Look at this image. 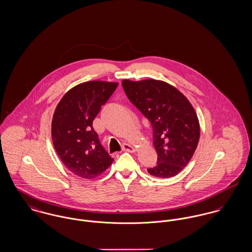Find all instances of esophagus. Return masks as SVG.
Wrapping results in <instances>:
<instances>
[{
    "mask_svg": "<svg viewBox=\"0 0 252 252\" xmlns=\"http://www.w3.org/2000/svg\"><path fill=\"white\" fill-rule=\"evenodd\" d=\"M122 150H123L124 152H128V153H134L136 151L135 148H134L133 146H131L130 144H126V143L123 144Z\"/></svg>",
    "mask_w": 252,
    "mask_h": 252,
    "instance_id": "1",
    "label": "esophagus"
}]
</instances>
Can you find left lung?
Returning a JSON list of instances; mask_svg holds the SVG:
<instances>
[{"instance_id": "obj_1", "label": "left lung", "mask_w": 252, "mask_h": 252, "mask_svg": "<svg viewBox=\"0 0 252 252\" xmlns=\"http://www.w3.org/2000/svg\"><path fill=\"white\" fill-rule=\"evenodd\" d=\"M128 99L152 124L157 165L149 174L168 178L190 162L199 140V123L194 107L182 93L156 79H124Z\"/></svg>"}]
</instances>
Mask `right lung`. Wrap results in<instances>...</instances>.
Returning a JSON list of instances; mask_svg holds the SVG:
<instances>
[{"instance_id":"right-lung-1","label":"right lung","mask_w":252,"mask_h":252,"mask_svg":"<svg viewBox=\"0 0 252 252\" xmlns=\"http://www.w3.org/2000/svg\"><path fill=\"white\" fill-rule=\"evenodd\" d=\"M117 86V82L100 80L80 83L63 96L56 108L54 147L66 168L79 177H97L114 160L100 145L93 121Z\"/></svg>"}]
</instances>
